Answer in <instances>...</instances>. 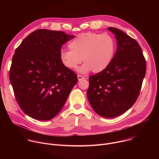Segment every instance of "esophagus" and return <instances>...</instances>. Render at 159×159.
I'll list each match as a JSON object with an SVG mask.
<instances>
[{
    "mask_svg": "<svg viewBox=\"0 0 159 159\" xmlns=\"http://www.w3.org/2000/svg\"><path fill=\"white\" fill-rule=\"evenodd\" d=\"M77 79H78V80L79 81H80V80H82V79H85V77H83V76H81V75H77Z\"/></svg>",
    "mask_w": 159,
    "mask_h": 159,
    "instance_id": "1",
    "label": "esophagus"
}]
</instances>
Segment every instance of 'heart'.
I'll return each instance as SVG.
<instances>
[{
  "instance_id": "b5f03b06",
  "label": "heart",
  "mask_w": 159,
  "mask_h": 159,
  "mask_svg": "<svg viewBox=\"0 0 159 159\" xmlns=\"http://www.w3.org/2000/svg\"><path fill=\"white\" fill-rule=\"evenodd\" d=\"M70 50H62L60 60L68 69H79L82 74L100 73L111 64L116 50V43L111 36L87 32L78 34L69 43Z\"/></svg>"
}]
</instances>
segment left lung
I'll use <instances>...</instances> for the list:
<instances>
[{
    "mask_svg": "<svg viewBox=\"0 0 159 159\" xmlns=\"http://www.w3.org/2000/svg\"><path fill=\"white\" fill-rule=\"evenodd\" d=\"M107 30L115 35L117 50L106 69L89 78L87 96L98 115L114 118L137 101L146 73V61L137 41L118 28Z\"/></svg>",
    "mask_w": 159,
    "mask_h": 159,
    "instance_id": "1",
    "label": "left lung"
}]
</instances>
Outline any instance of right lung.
Here are the masks:
<instances>
[{"label": "right lung", "instance_id": "obj_1", "mask_svg": "<svg viewBox=\"0 0 159 159\" xmlns=\"http://www.w3.org/2000/svg\"><path fill=\"white\" fill-rule=\"evenodd\" d=\"M63 31L38 30L16 48L9 78L21 109L32 118L48 121L63 107L77 75L60 60L62 45L72 39Z\"/></svg>", "mask_w": 159, "mask_h": 159}]
</instances>
